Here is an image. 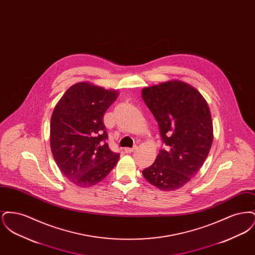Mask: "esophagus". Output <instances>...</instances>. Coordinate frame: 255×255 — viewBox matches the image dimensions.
<instances>
[{"instance_id": "obj_1", "label": "esophagus", "mask_w": 255, "mask_h": 255, "mask_svg": "<svg viewBox=\"0 0 255 255\" xmlns=\"http://www.w3.org/2000/svg\"><path fill=\"white\" fill-rule=\"evenodd\" d=\"M135 149H136V147L134 146L133 148H125V149H124V151H125V153L129 154V153H132V152H133Z\"/></svg>"}]
</instances>
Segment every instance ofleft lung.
<instances>
[{"label": "left lung", "instance_id": "1", "mask_svg": "<svg viewBox=\"0 0 255 255\" xmlns=\"http://www.w3.org/2000/svg\"><path fill=\"white\" fill-rule=\"evenodd\" d=\"M141 97L166 146L142 175L162 191L177 190L194 177L208 156L213 141L210 110L196 88L177 79L143 88Z\"/></svg>", "mask_w": 255, "mask_h": 255}]
</instances>
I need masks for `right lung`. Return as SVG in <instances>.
Instances as JSON below:
<instances>
[{
	"mask_svg": "<svg viewBox=\"0 0 255 255\" xmlns=\"http://www.w3.org/2000/svg\"><path fill=\"white\" fill-rule=\"evenodd\" d=\"M118 97L117 90L78 82L67 90L52 112L51 153L64 176L77 186L96 185L120 159L105 142L103 123L104 114Z\"/></svg>",
	"mask_w": 255,
	"mask_h": 255,
	"instance_id": "right-lung-1",
	"label": "right lung"
}]
</instances>
